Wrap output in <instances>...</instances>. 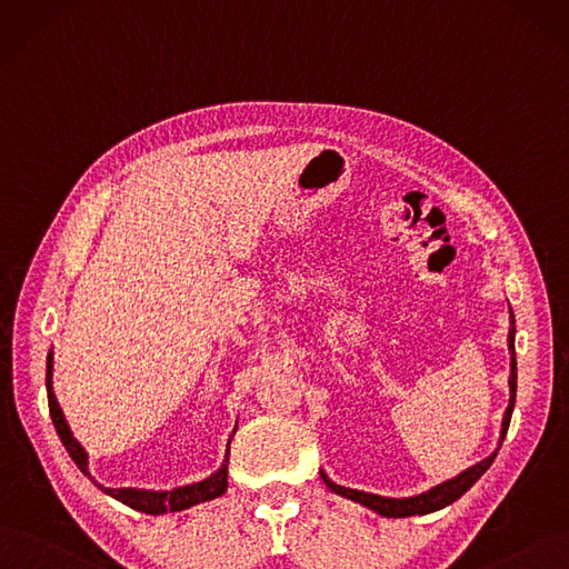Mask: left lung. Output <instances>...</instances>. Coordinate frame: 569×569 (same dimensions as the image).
Wrapping results in <instances>:
<instances>
[{
    "instance_id": "left-lung-1",
    "label": "left lung",
    "mask_w": 569,
    "mask_h": 569,
    "mask_svg": "<svg viewBox=\"0 0 569 569\" xmlns=\"http://www.w3.org/2000/svg\"><path fill=\"white\" fill-rule=\"evenodd\" d=\"M511 309V307H509ZM511 313V330H509V351H511V375H509V389H511V398H509V408L507 412H503V422H501V438H499V446L503 436H507L509 431V422H511V412H513V406H516V347H513V335H516V328H513V311ZM497 457V450L486 457L482 461H478L476 467L461 471L459 476L440 482V486L431 488L429 492H422L417 497H406V499H393V497H380V495H370V492H361V490H351V488H342V486H335V482L321 471V478L326 486L335 492V495H342L351 501H359L363 503V507L372 509L375 513L380 516H387V518H408V516H425V513H433L438 509H446L448 503L457 501L461 495H465L473 482L486 473L490 469V465Z\"/></svg>"
}]
</instances>
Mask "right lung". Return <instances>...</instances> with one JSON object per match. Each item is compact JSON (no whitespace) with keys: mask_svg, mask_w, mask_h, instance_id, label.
Returning <instances> with one entry per match:
<instances>
[{"mask_svg":"<svg viewBox=\"0 0 569 569\" xmlns=\"http://www.w3.org/2000/svg\"><path fill=\"white\" fill-rule=\"evenodd\" d=\"M51 380H53V351H49V359H47V393H49V410H51L53 427H56V431L62 440V446H66V450L74 459V465L79 467V471L91 478L89 455L77 443V438L72 436V431L66 422V417H62V410L56 401ZM229 440H231V436H229ZM227 461H229V443H227L222 467L216 473H210L208 478H203L199 482H192V486H182V488L163 490V492L136 490V488H104V486H100L98 480H93V478L91 480H93V486H98L104 495L114 497L117 501L126 503V507H131V509L142 511V513H150V516H159V513H168V511H184L189 507H194V503H201V501H208V499H216V497L224 495V490H227Z\"/></svg>","mask_w":569,"mask_h":569,"instance_id":"1","label":"right lung"}]
</instances>
